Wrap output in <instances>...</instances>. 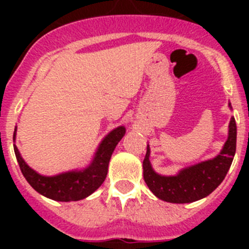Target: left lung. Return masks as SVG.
<instances>
[{
	"instance_id": "left-lung-1",
	"label": "left lung",
	"mask_w": 249,
	"mask_h": 249,
	"mask_svg": "<svg viewBox=\"0 0 249 249\" xmlns=\"http://www.w3.org/2000/svg\"><path fill=\"white\" fill-rule=\"evenodd\" d=\"M237 126L231 118L228 140L213 160L182 169L177 176L164 177L153 171L149 162V147L143 160V178L156 197L171 203H191L207 197L222 183L236 153Z\"/></svg>"
}]
</instances>
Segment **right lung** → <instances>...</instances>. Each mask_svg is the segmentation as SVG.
Wrapping results in <instances>:
<instances>
[{
	"label": "right lung",
	"instance_id": "obj_1",
	"mask_svg": "<svg viewBox=\"0 0 249 249\" xmlns=\"http://www.w3.org/2000/svg\"><path fill=\"white\" fill-rule=\"evenodd\" d=\"M126 133L124 127L113 129L101 142L93 160L89 167L80 172H67L54 177L38 175L22 160L18 149L13 146L22 175L38 193L54 201H80L93 193L103 183L108 172V163L117 143Z\"/></svg>",
	"mask_w": 249,
	"mask_h": 249
}]
</instances>
